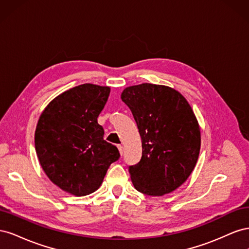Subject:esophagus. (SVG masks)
Returning <instances> with one entry per match:
<instances>
[{
	"mask_svg": "<svg viewBox=\"0 0 249 249\" xmlns=\"http://www.w3.org/2000/svg\"><path fill=\"white\" fill-rule=\"evenodd\" d=\"M118 147V150H119V154L123 155L124 154V146L123 145H117Z\"/></svg>",
	"mask_w": 249,
	"mask_h": 249,
	"instance_id": "34e87169",
	"label": "esophagus"
}]
</instances>
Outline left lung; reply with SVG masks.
Here are the masks:
<instances>
[{
    "mask_svg": "<svg viewBox=\"0 0 249 249\" xmlns=\"http://www.w3.org/2000/svg\"><path fill=\"white\" fill-rule=\"evenodd\" d=\"M122 100L142 142L141 160L129 167L134 187L152 196L175 191L191 175L200 150L199 125L189 103L173 88L149 83L126 87Z\"/></svg>",
    "mask_w": 249,
    "mask_h": 249,
    "instance_id": "obj_1",
    "label": "left lung"
}]
</instances>
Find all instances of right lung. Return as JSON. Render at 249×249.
<instances>
[{
	"instance_id": "1",
	"label": "right lung",
	"mask_w": 249,
	"mask_h": 249,
	"mask_svg": "<svg viewBox=\"0 0 249 249\" xmlns=\"http://www.w3.org/2000/svg\"><path fill=\"white\" fill-rule=\"evenodd\" d=\"M109 94L110 87L88 83L66 90L48 105L36 125L35 149L43 171L76 196L99 189L120 157L97 124Z\"/></svg>"
}]
</instances>
